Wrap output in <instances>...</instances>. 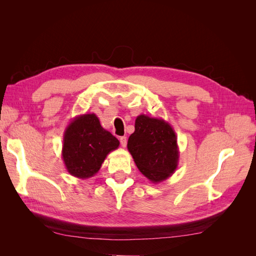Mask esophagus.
I'll use <instances>...</instances> for the list:
<instances>
[{"instance_id": "obj_1", "label": "esophagus", "mask_w": 256, "mask_h": 256, "mask_svg": "<svg viewBox=\"0 0 256 256\" xmlns=\"http://www.w3.org/2000/svg\"><path fill=\"white\" fill-rule=\"evenodd\" d=\"M120 145L122 147H126V145H127V138L126 136H120Z\"/></svg>"}]
</instances>
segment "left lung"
I'll use <instances>...</instances> for the list:
<instances>
[{
	"label": "left lung",
	"instance_id": "obj_1",
	"mask_svg": "<svg viewBox=\"0 0 256 256\" xmlns=\"http://www.w3.org/2000/svg\"><path fill=\"white\" fill-rule=\"evenodd\" d=\"M127 148L140 172L154 184L168 180L178 166L177 136L172 126L162 118L138 115Z\"/></svg>",
	"mask_w": 256,
	"mask_h": 256
}]
</instances>
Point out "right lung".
I'll list each match as a JSON object with an SVG mask.
<instances>
[{
	"label": "right lung",
	"instance_id": "right-lung-1",
	"mask_svg": "<svg viewBox=\"0 0 256 256\" xmlns=\"http://www.w3.org/2000/svg\"><path fill=\"white\" fill-rule=\"evenodd\" d=\"M120 141L100 125L94 113L82 114L69 122L63 138L62 158L67 172L80 180L92 177Z\"/></svg>",
	"mask_w": 256,
	"mask_h": 256
}]
</instances>
